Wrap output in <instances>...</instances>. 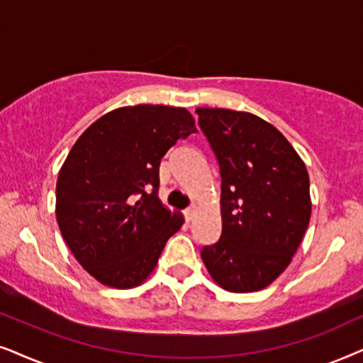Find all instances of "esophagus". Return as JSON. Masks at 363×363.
Returning <instances> with one entry per match:
<instances>
[{
    "label": "esophagus",
    "instance_id": "1",
    "mask_svg": "<svg viewBox=\"0 0 363 363\" xmlns=\"http://www.w3.org/2000/svg\"><path fill=\"white\" fill-rule=\"evenodd\" d=\"M196 212H197V206H196V204H192V206L187 207V209H186V219H187V220L194 219Z\"/></svg>",
    "mask_w": 363,
    "mask_h": 363
}]
</instances>
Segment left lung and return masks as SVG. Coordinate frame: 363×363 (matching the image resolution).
I'll use <instances>...</instances> for the list:
<instances>
[{"instance_id": "8db88e82", "label": "left lung", "mask_w": 363, "mask_h": 363, "mask_svg": "<svg viewBox=\"0 0 363 363\" xmlns=\"http://www.w3.org/2000/svg\"><path fill=\"white\" fill-rule=\"evenodd\" d=\"M196 114L220 171L222 234L201 257L225 291H260L291 264L307 230V167L257 116L219 108H197Z\"/></svg>"}]
</instances>
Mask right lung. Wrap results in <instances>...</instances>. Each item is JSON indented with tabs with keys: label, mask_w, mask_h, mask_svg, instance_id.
Instances as JSON below:
<instances>
[{
	"label": "right lung",
	"mask_w": 363,
	"mask_h": 363,
	"mask_svg": "<svg viewBox=\"0 0 363 363\" xmlns=\"http://www.w3.org/2000/svg\"><path fill=\"white\" fill-rule=\"evenodd\" d=\"M184 108L139 104L104 114L81 134L56 184V219L77 262L101 284L136 287L156 267L182 216L159 201V164L196 133Z\"/></svg>",
	"instance_id": "obj_1"
}]
</instances>
